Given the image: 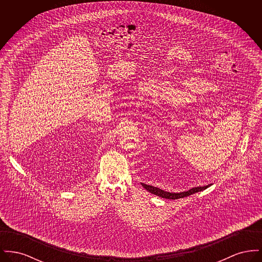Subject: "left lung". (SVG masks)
<instances>
[{
  "mask_svg": "<svg viewBox=\"0 0 262 262\" xmlns=\"http://www.w3.org/2000/svg\"><path fill=\"white\" fill-rule=\"evenodd\" d=\"M142 187H144L146 190H148L151 193L155 194V195H158L160 198L163 199H167V200H178V199H183V198H186L190 194H193L195 192H199L201 191L205 188H207L208 187H210L211 185H208V186H204V187H192L191 189L187 190V191H183V192H179V193H173V192H168V191H165L162 190L158 187H152V186H148V185H145V184H141Z\"/></svg>",
  "mask_w": 262,
  "mask_h": 262,
  "instance_id": "8db88e82",
  "label": "left lung"
}]
</instances>
